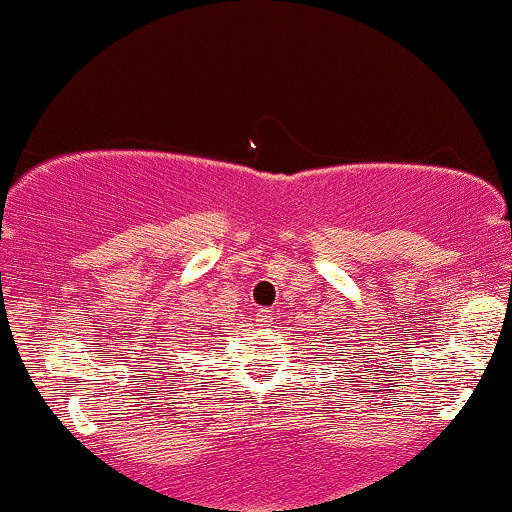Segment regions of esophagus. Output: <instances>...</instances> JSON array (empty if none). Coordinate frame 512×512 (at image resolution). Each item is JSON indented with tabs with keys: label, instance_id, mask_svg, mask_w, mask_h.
Wrapping results in <instances>:
<instances>
[{
	"label": "esophagus",
	"instance_id": "1",
	"mask_svg": "<svg viewBox=\"0 0 512 512\" xmlns=\"http://www.w3.org/2000/svg\"><path fill=\"white\" fill-rule=\"evenodd\" d=\"M267 312H269V310H262V312H260V315H257V322H267V319H269V315H267Z\"/></svg>",
	"mask_w": 512,
	"mask_h": 512
}]
</instances>
